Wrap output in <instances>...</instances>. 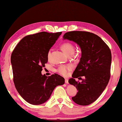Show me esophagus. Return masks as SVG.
<instances>
[{
  "instance_id": "esophagus-1",
  "label": "esophagus",
  "mask_w": 122,
  "mask_h": 122,
  "mask_svg": "<svg viewBox=\"0 0 122 122\" xmlns=\"http://www.w3.org/2000/svg\"><path fill=\"white\" fill-rule=\"evenodd\" d=\"M65 83H66V84H67V83H69L68 79H65Z\"/></svg>"
}]
</instances>
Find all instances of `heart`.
Listing matches in <instances>:
<instances>
[{
  "label": "heart",
  "mask_w": 122,
  "mask_h": 122,
  "mask_svg": "<svg viewBox=\"0 0 122 122\" xmlns=\"http://www.w3.org/2000/svg\"><path fill=\"white\" fill-rule=\"evenodd\" d=\"M61 49L67 56L71 53H73L74 52V46L71 43L66 42L63 43L61 44ZM50 55L51 52L49 51L47 53V58L49 59L50 58ZM72 68V66L70 65H61L59 66L58 69H57V72L61 75L66 76L68 74V71L70 70Z\"/></svg>",
  "instance_id": "b5f03b06"
}]
</instances>
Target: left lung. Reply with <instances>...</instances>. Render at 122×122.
<instances>
[{"label": "left lung", "instance_id": "obj_1", "mask_svg": "<svg viewBox=\"0 0 122 122\" xmlns=\"http://www.w3.org/2000/svg\"><path fill=\"white\" fill-rule=\"evenodd\" d=\"M63 38L75 42L81 51L80 62L74 71L72 78L68 81L78 91L72 99L80 105H88L101 96L109 82L111 50L101 37L92 33L72 31L65 33ZM82 76L85 78L81 82L75 80Z\"/></svg>", "mask_w": 122, "mask_h": 122}]
</instances>
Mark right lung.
<instances>
[{
	"mask_svg": "<svg viewBox=\"0 0 122 122\" xmlns=\"http://www.w3.org/2000/svg\"><path fill=\"white\" fill-rule=\"evenodd\" d=\"M62 32H42L20 40L12 52L11 63L16 90L28 103L38 105L46 102L54 88L64 83V79L55 73L49 77L41 71L48 61L47 53Z\"/></svg>",
	"mask_w": 122,
	"mask_h": 122,
	"instance_id": "add662e5",
	"label": "right lung"
}]
</instances>
